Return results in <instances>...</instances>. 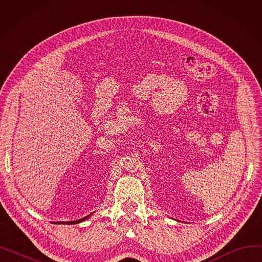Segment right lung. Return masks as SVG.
<instances>
[{"label": "right lung", "mask_w": 262, "mask_h": 262, "mask_svg": "<svg viewBox=\"0 0 262 262\" xmlns=\"http://www.w3.org/2000/svg\"><path fill=\"white\" fill-rule=\"evenodd\" d=\"M90 215H87L86 217H84V219H80V220H78V221H73V222H55V224H76V223H79V222H82V221H85L86 219H88Z\"/></svg>", "instance_id": "1"}]
</instances>
